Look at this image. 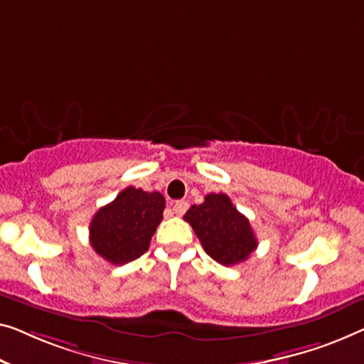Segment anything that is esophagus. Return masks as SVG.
Wrapping results in <instances>:
<instances>
[{
  "label": "esophagus",
  "instance_id": "1",
  "mask_svg": "<svg viewBox=\"0 0 364 364\" xmlns=\"http://www.w3.org/2000/svg\"><path fill=\"white\" fill-rule=\"evenodd\" d=\"M188 208H189V204L186 203V200H176V203L173 204V213H175L176 215H183L188 210Z\"/></svg>",
  "mask_w": 364,
  "mask_h": 364
}]
</instances>
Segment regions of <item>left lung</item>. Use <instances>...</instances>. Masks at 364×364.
Segmentation results:
<instances>
[{
    "label": "left lung",
    "mask_w": 364,
    "mask_h": 364,
    "mask_svg": "<svg viewBox=\"0 0 364 364\" xmlns=\"http://www.w3.org/2000/svg\"><path fill=\"white\" fill-rule=\"evenodd\" d=\"M184 220L191 224L204 252L224 267L245 262L258 247L250 222L227 194H208L203 204L189 208Z\"/></svg>",
    "instance_id": "1"
}]
</instances>
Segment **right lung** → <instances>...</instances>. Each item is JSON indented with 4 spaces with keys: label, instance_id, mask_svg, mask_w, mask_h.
Listing matches in <instances>:
<instances>
[{
    "label": "right lung",
    "instance_id": "obj_1",
    "mask_svg": "<svg viewBox=\"0 0 364 364\" xmlns=\"http://www.w3.org/2000/svg\"><path fill=\"white\" fill-rule=\"evenodd\" d=\"M165 198L129 186L91 219L90 243L112 264H124L149 250L156 227L164 219Z\"/></svg>",
    "mask_w": 364,
    "mask_h": 364
}]
</instances>
